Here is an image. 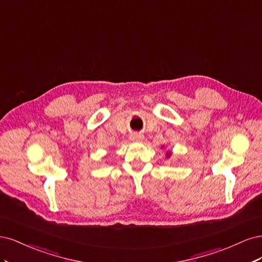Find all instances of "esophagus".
Returning a JSON list of instances; mask_svg holds the SVG:
<instances>
[{"mask_svg": "<svg viewBox=\"0 0 262 262\" xmlns=\"http://www.w3.org/2000/svg\"><path fill=\"white\" fill-rule=\"evenodd\" d=\"M130 139L133 141H141L143 139V137H142V135H140V134H132Z\"/></svg>", "mask_w": 262, "mask_h": 262, "instance_id": "esophagus-1", "label": "esophagus"}]
</instances>
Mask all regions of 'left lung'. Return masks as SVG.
<instances>
[{"mask_svg": "<svg viewBox=\"0 0 262 262\" xmlns=\"http://www.w3.org/2000/svg\"><path fill=\"white\" fill-rule=\"evenodd\" d=\"M162 148H163V146H162ZM171 151H167V152H166V158H170L171 157Z\"/></svg>", "mask_w": 262, "mask_h": 262, "instance_id": "1", "label": "left lung"}]
</instances>
